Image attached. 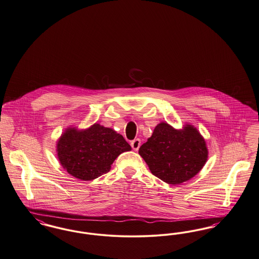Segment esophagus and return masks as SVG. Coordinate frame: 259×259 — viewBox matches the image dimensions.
<instances>
[{
	"label": "esophagus",
	"instance_id": "esophagus-1",
	"mask_svg": "<svg viewBox=\"0 0 259 259\" xmlns=\"http://www.w3.org/2000/svg\"><path fill=\"white\" fill-rule=\"evenodd\" d=\"M131 146H132V148L134 149L135 151H137L140 148V146H141V140L140 139H135V140H133L131 142Z\"/></svg>",
	"mask_w": 259,
	"mask_h": 259
}]
</instances>
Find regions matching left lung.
<instances>
[{"label": "left lung", "mask_w": 259, "mask_h": 259, "mask_svg": "<svg viewBox=\"0 0 259 259\" xmlns=\"http://www.w3.org/2000/svg\"><path fill=\"white\" fill-rule=\"evenodd\" d=\"M153 176L171 185L183 183L197 175L208 156L204 139L196 128L182 131L162 122L139 149Z\"/></svg>", "instance_id": "1"}]
</instances>
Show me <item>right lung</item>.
<instances>
[{
  "label": "right lung",
  "instance_id": "add662e5",
  "mask_svg": "<svg viewBox=\"0 0 259 259\" xmlns=\"http://www.w3.org/2000/svg\"><path fill=\"white\" fill-rule=\"evenodd\" d=\"M57 147L62 166L81 180H93L107 174L117 156L131 150L121 135L99 124L81 132L67 129Z\"/></svg>",
  "mask_w": 259,
  "mask_h": 259
}]
</instances>
